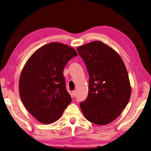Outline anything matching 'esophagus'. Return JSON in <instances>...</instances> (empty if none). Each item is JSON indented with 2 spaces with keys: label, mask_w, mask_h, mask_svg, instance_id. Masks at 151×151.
<instances>
[{
  "label": "esophagus",
  "mask_w": 151,
  "mask_h": 151,
  "mask_svg": "<svg viewBox=\"0 0 151 151\" xmlns=\"http://www.w3.org/2000/svg\"><path fill=\"white\" fill-rule=\"evenodd\" d=\"M72 94H73V96L74 97H75V96H76V91H73Z\"/></svg>",
  "instance_id": "obj_1"
}]
</instances>
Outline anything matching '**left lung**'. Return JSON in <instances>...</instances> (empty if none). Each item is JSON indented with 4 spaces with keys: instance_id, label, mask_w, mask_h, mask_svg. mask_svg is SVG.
Instances as JSON below:
<instances>
[{
    "instance_id": "1",
    "label": "left lung",
    "mask_w": 151,
    "mask_h": 151,
    "mask_svg": "<svg viewBox=\"0 0 151 151\" xmlns=\"http://www.w3.org/2000/svg\"><path fill=\"white\" fill-rule=\"evenodd\" d=\"M89 75L88 94L80 103L88 121L105 125L115 120L125 109L131 94L129 75L120 55L101 41L77 48Z\"/></svg>"
}]
</instances>
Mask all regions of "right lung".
Segmentation results:
<instances>
[{
  "instance_id": "add662e5",
  "label": "right lung",
  "mask_w": 151,
  "mask_h": 151,
  "mask_svg": "<svg viewBox=\"0 0 151 151\" xmlns=\"http://www.w3.org/2000/svg\"><path fill=\"white\" fill-rule=\"evenodd\" d=\"M76 56L72 47L53 42L36 50L25 64L20 76L19 94L25 108L38 121L52 123L70 103L63 70Z\"/></svg>"
}]
</instances>
